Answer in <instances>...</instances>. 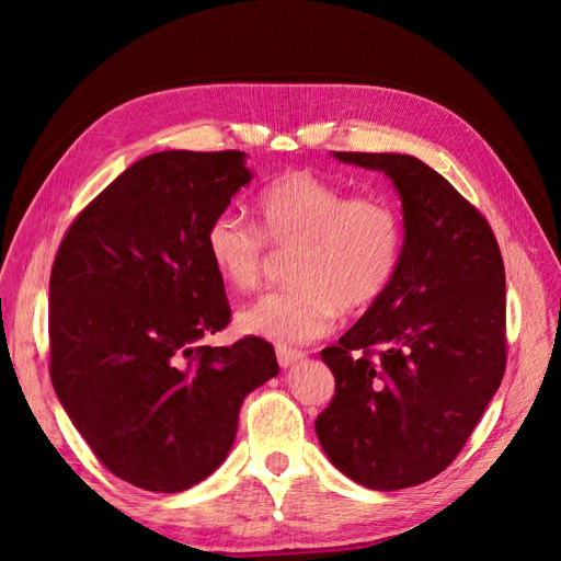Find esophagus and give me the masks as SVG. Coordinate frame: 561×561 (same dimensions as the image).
Instances as JSON below:
<instances>
[{
    "instance_id": "1",
    "label": "esophagus",
    "mask_w": 561,
    "mask_h": 561,
    "mask_svg": "<svg viewBox=\"0 0 561 561\" xmlns=\"http://www.w3.org/2000/svg\"><path fill=\"white\" fill-rule=\"evenodd\" d=\"M276 358H278V365H280L283 369H287V367L297 365L299 360H304V353H301V351H297V348H285V346H278V348H276Z\"/></svg>"
}]
</instances>
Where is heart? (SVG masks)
<instances>
[{
	"instance_id": "b5f03b06",
	"label": "heart",
	"mask_w": 561,
	"mask_h": 561,
	"mask_svg": "<svg viewBox=\"0 0 561 561\" xmlns=\"http://www.w3.org/2000/svg\"><path fill=\"white\" fill-rule=\"evenodd\" d=\"M257 227L239 213H217L203 236L215 274L239 293L264 278L266 243L295 248L287 290L239 313V328L276 344H304L332 330L339 313L375 307L402 262L404 222L386 196H348L311 171H287L254 196Z\"/></svg>"
}]
</instances>
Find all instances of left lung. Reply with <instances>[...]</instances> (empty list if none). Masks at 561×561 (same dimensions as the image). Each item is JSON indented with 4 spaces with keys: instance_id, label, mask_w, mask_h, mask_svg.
I'll use <instances>...</instances> for the list:
<instances>
[{
    "instance_id": "left-lung-1",
    "label": "left lung",
    "mask_w": 561,
    "mask_h": 561,
    "mask_svg": "<svg viewBox=\"0 0 561 561\" xmlns=\"http://www.w3.org/2000/svg\"><path fill=\"white\" fill-rule=\"evenodd\" d=\"M402 198L404 248L388 293L320 358L334 398L316 419L346 478L396 491L443 472L505 371V268L482 213L410 154L334 151Z\"/></svg>"
}]
</instances>
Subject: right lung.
<instances>
[{"instance_id": "add662e5", "label": "right lung", "mask_w": 561, "mask_h": 561, "mask_svg": "<svg viewBox=\"0 0 561 561\" xmlns=\"http://www.w3.org/2000/svg\"><path fill=\"white\" fill-rule=\"evenodd\" d=\"M252 180L243 151H157L67 229L48 283V371L98 461L178 494L225 461L250 390L278 375L274 346L225 330V280L203 236Z\"/></svg>"}]
</instances>
